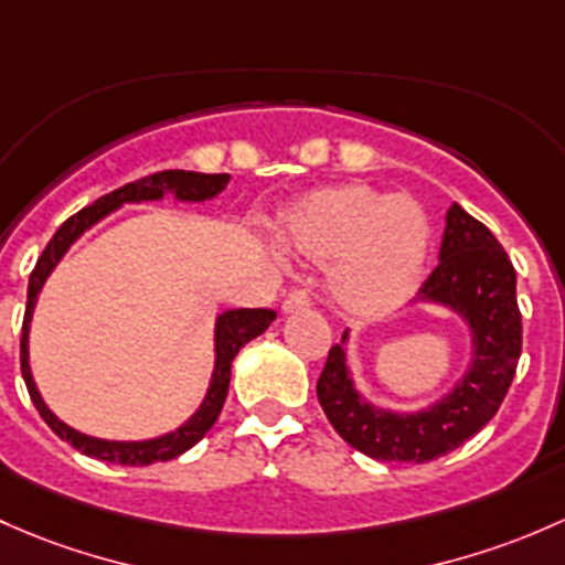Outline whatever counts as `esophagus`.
<instances>
[{
    "label": "esophagus",
    "mask_w": 565,
    "mask_h": 565,
    "mask_svg": "<svg viewBox=\"0 0 565 565\" xmlns=\"http://www.w3.org/2000/svg\"><path fill=\"white\" fill-rule=\"evenodd\" d=\"M307 307H310V294H307V290H290L282 299V312L307 310Z\"/></svg>",
    "instance_id": "obj_1"
}]
</instances>
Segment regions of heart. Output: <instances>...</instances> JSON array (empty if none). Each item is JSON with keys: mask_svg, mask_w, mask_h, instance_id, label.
Returning a JSON list of instances; mask_svg holds the SVG:
<instances>
[{"mask_svg": "<svg viewBox=\"0 0 565 565\" xmlns=\"http://www.w3.org/2000/svg\"><path fill=\"white\" fill-rule=\"evenodd\" d=\"M280 239L310 264H331L329 290L340 310L377 318L403 305L422 280L429 223L411 195L337 182L285 209Z\"/></svg>", "mask_w": 565, "mask_h": 565, "instance_id": "obj_1", "label": "heart"}]
</instances>
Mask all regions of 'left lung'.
Returning <instances> with one entry per match:
<instances>
[{
	"mask_svg": "<svg viewBox=\"0 0 565 565\" xmlns=\"http://www.w3.org/2000/svg\"><path fill=\"white\" fill-rule=\"evenodd\" d=\"M440 264L418 301L459 312L473 334V367L449 397L422 413L377 411L359 397L345 351L334 345L318 377V403L345 444L383 462H433L473 438L495 416L522 353L516 271L492 231L459 203L446 214Z\"/></svg>",
	"mask_w": 565,
	"mask_h": 565,
	"instance_id": "obj_1",
	"label": "left lung"
}]
</instances>
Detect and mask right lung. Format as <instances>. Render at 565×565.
Segmentation results:
<instances>
[{"label":"right lung","mask_w":565,"mask_h":565,"mask_svg":"<svg viewBox=\"0 0 565 565\" xmlns=\"http://www.w3.org/2000/svg\"><path fill=\"white\" fill-rule=\"evenodd\" d=\"M228 173H195V171H160L152 177L136 179V182L125 184V188L114 190V193L97 198L92 206L81 209L78 214L65 220L60 225L51 242L45 244L43 255L34 264L32 275H29V290H26V312H23V326H21V375L26 381L29 397H32L34 408H38L43 422L60 435L62 440H67L73 449H78L81 455L103 459V462L114 465H152V462H166L184 455L188 449H193L198 440L212 429V424L217 422L220 411H223L225 397H228V383H231V364H234L236 353L247 345L249 340H255L258 334H264L269 329V323L275 321V312L271 310H228L217 318V329H214V345H217V362H214V375L209 383V392L203 405L193 413L188 424L177 429V433H168L162 438L154 440H138V444H116V440H100L89 438L84 433H75L73 427H67L65 422L54 416L49 411V405L40 397L38 386L32 381V372H29V321H32L34 301H38L40 288H43L45 277L51 275L56 264H60L62 255L67 253V247L84 234L89 225H95L97 220L106 217L108 212H114L121 203H138V201H157L166 193H171L179 201H206L214 198L220 190L228 184Z\"/></svg>","instance_id":"1"}]
</instances>
